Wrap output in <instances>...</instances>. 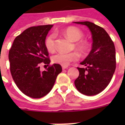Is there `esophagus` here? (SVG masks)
<instances>
[{"instance_id":"1","label":"esophagus","mask_w":125,"mask_h":125,"mask_svg":"<svg viewBox=\"0 0 125 125\" xmlns=\"http://www.w3.org/2000/svg\"><path fill=\"white\" fill-rule=\"evenodd\" d=\"M68 68V66H65V65H63L62 69L63 70H65V69H67Z\"/></svg>"}]
</instances>
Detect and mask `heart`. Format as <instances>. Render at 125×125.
I'll list each match as a JSON object with an SVG mask.
<instances>
[{
  "label": "heart",
  "mask_w": 125,
  "mask_h": 125,
  "mask_svg": "<svg viewBox=\"0 0 125 125\" xmlns=\"http://www.w3.org/2000/svg\"><path fill=\"white\" fill-rule=\"evenodd\" d=\"M63 34L70 39L72 41H77L76 47L79 52L82 53L86 52L88 49L89 44L86 41L80 40L83 37V33L79 29L75 27H70L63 31ZM45 47L49 52H53L55 49V35L53 33L50 34L45 41ZM78 58V55L76 52L72 53H64L58 52L52 57V61L55 63H57L62 65H68L72 62L76 61Z\"/></svg>",
  "instance_id": "b5f03b06"
}]
</instances>
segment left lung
<instances>
[{
	"instance_id": "obj_1",
	"label": "left lung",
	"mask_w": 125,
	"mask_h": 125,
	"mask_svg": "<svg viewBox=\"0 0 125 125\" xmlns=\"http://www.w3.org/2000/svg\"><path fill=\"white\" fill-rule=\"evenodd\" d=\"M74 23L87 26L92 37V50L80 63L86 68H78L80 73L74 84L80 93L94 96L104 90L113 78L116 69L115 47L102 27L89 21Z\"/></svg>"
}]
</instances>
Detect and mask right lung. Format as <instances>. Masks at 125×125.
Returning a JSON list of instances; mask_svg holds the SVG:
<instances>
[{"mask_svg": "<svg viewBox=\"0 0 125 125\" xmlns=\"http://www.w3.org/2000/svg\"><path fill=\"white\" fill-rule=\"evenodd\" d=\"M52 27L47 25L27 29L15 39L9 53L13 80L23 94L33 98L48 94L62 71V66L57 63L45 71H40L41 63H50L45 41Z\"/></svg>", "mask_w": 125, "mask_h": 125, "instance_id": "1", "label": "right lung"}]
</instances>
